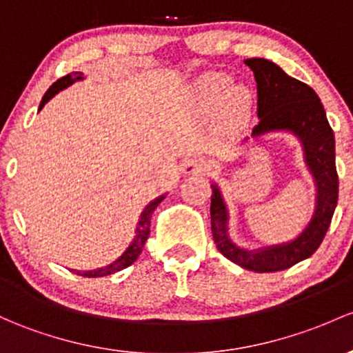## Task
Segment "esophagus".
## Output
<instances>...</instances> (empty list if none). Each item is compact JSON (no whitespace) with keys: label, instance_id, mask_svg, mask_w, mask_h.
Masks as SVG:
<instances>
[{"label":"esophagus","instance_id":"34e87169","mask_svg":"<svg viewBox=\"0 0 353 353\" xmlns=\"http://www.w3.org/2000/svg\"><path fill=\"white\" fill-rule=\"evenodd\" d=\"M210 170V163L203 158H192L185 163L183 173L185 175H193V173H207Z\"/></svg>","mask_w":353,"mask_h":353}]
</instances>
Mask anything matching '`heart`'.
Masks as SVG:
<instances>
[{
  "label": "heart",
  "instance_id": "1",
  "mask_svg": "<svg viewBox=\"0 0 353 353\" xmlns=\"http://www.w3.org/2000/svg\"><path fill=\"white\" fill-rule=\"evenodd\" d=\"M196 99L205 111H214L229 99L234 112H242L245 108V96L241 89L230 90V84L222 75H208L200 79L195 87Z\"/></svg>",
  "mask_w": 353,
  "mask_h": 353
}]
</instances>
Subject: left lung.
<instances>
[{"mask_svg":"<svg viewBox=\"0 0 353 353\" xmlns=\"http://www.w3.org/2000/svg\"><path fill=\"white\" fill-rule=\"evenodd\" d=\"M257 84V116L252 138L269 131H290L301 141L305 161L316 185V205L306 229L294 241L245 251L237 248L227 232L225 203L217 185H212L210 223L215 245L222 256L254 272H276L306 259L320 248L339 202V175L335 166V136L323 104L305 82L290 77L266 59L244 60Z\"/></svg>","mask_w":353,"mask_h":353,"instance_id":"1","label":"left lung"}]
</instances>
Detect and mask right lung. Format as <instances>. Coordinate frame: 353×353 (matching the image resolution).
I'll list each match as a JSON object with an SVG mask.
<instances>
[{"instance_id":"obj_1","label":"right lung","mask_w":353,"mask_h":353,"mask_svg":"<svg viewBox=\"0 0 353 353\" xmlns=\"http://www.w3.org/2000/svg\"><path fill=\"white\" fill-rule=\"evenodd\" d=\"M75 81H82V72H72V74H67L65 77H60L59 81L54 82L50 89H48L47 92H45L43 99H41V102H40L39 111H40L41 108H43L45 104H47L48 101L52 99V97L55 96L57 92H59V90L65 89V87H69L70 84H74ZM163 199H165V195H161V196H158V199H154L153 202H151L150 205H148L145 210L141 212V217H139V222H138V229H136V236H134V239H132L130 248L126 249V252H124L123 256L119 257V259H116L114 263L109 264V266L96 269V271H84V272L77 271V272H75V274L84 276V278H102V276L114 274V272L121 271V269L131 266V264L134 263L136 259H138V256H139V254H141L143 248H145V242L148 241V236H150L151 215H153L154 208L158 207V203H161Z\"/></svg>"}]
</instances>
